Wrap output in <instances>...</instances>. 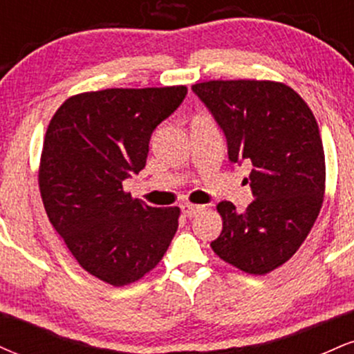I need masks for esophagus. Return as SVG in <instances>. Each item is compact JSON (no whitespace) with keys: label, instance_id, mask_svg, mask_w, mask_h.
<instances>
[{"label":"esophagus","instance_id":"34e87169","mask_svg":"<svg viewBox=\"0 0 354 354\" xmlns=\"http://www.w3.org/2000/svg\"><path fill=\"white\" fill-rule=\"evenodd\" d=\"M181 209L186 216H196L198 213H201V211L205 209V206L193 205V203H185V205H181Z\"/></svg>","mask_w":354,"mask_h":354}]
</instances>
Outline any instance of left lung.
<instances>
[{"label":"left lung","mask_w":354,"mask_h":354,"mask_svg":"<svg viewBox=\"0 0 354 354\" xmlns=\"http://www.w3.org/2000/svg\"><path fill=\"white\" fill-rule=\"evenodd\" d=\"M191 88L225 133L231 163L251 165L246 181L254 200L243 213L219 203L223 230L211 248L245 273H270L298 251L323 205L318 123L301 96L276 81L216 80Z\"/></svg>","instance_id":"1"}]
</instances>
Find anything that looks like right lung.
I'll list each match as a JSON object with an SVG mask.
<instances>
[{"instance_id": "right-lung-1", "label": "right lung", "mask_w": 354, "mask_h": 354, "mask_svg": "<svg viewBox=\"0 0 354 354\" xmlns=\"http://www.w3.org/2000/svg\"><path fill=\"white\" fill-rule=\"evenodd\" d=\"M186 86L109 88L64 101L51 118L39 191L51 225L89 274L113 286L161 261L180 208H153L123 189L145 168L149 138L185 100Z\"/></svg>"}]
</instances>
